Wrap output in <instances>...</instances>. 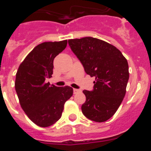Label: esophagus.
Listing matches in <instances>:
<instances>
[{"mask_svg": "<svg viewBox=\"0 0 151 151\" xmlns=\"http://www.w3.org/2000/svg\"><path fill=\"white\" fill-rule=\"evenodd\" d=\"M80 92H81V90H78V89H74V94L78 93H80Z\"/></svg>", "mask_w": 151, "mask_h": 151, "instance_id": "34e87169", "label": "esophagus"}]
</instances>
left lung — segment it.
I'll return each mask as SVG.
<instances>
[{
	"label": "left lung",
	"instance_id": "1",
	"mask_svg": "<svg viewBox=\"0 0 151 151\" xmlns=\"http://www.w3.org/2000/svg\"><path fill=\"white\" fill-rule=\"evenodd\" d=\"M72 52L86 74L95 77L93 90H84L86 102L81 109L87 119L103 122L112 117L121 105L129 79L128 64L114 45L93 37L68 40Z\"/></svg>",
	"mask_w": 151,
	"mask_h": 151
}]
</instances>
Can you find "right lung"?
Returning <instances> with one entry per match:
<instances>
[{
  "mask_svg": "<svg viewBox=\"0 0 151 151\" xmlns=\"http://www.w3.org/2000/svg\"><path fill=\"white\" fill-rule=\"evenodd\" d=\"M68 41L38 45L20 64L16 74L15 89L19 103L29 119L38 126L48 127L61 117L64 105L73 95V88L58 87L45 79L53 74L55 58Z\"/></svg>",
  "mask_w": 151,
  "mask_h": 151,
  "instance_id": "add662e5",
  "label": "right lung"
}]
</instances>
